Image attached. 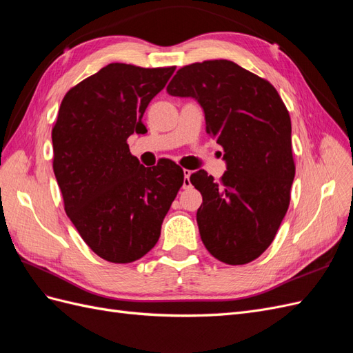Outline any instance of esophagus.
Segmentation results:
<instances>
[{"instance_id":"obj_1","label":"esophagus","mask_w":353,"mask_h":353,"mask_svg":"<svg viewBox=\"0 0 353 353\" xmlns=\"http://www.w3.org/2000/svg\"><path fill=\"white\" fill-rule=\"evenodd\" d=\"M184 181H183V188H190L191 187V183H190V175H191V170L188 169H184Z\"/></svg>"}]
</instances>
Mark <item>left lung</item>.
<instances>
[{
	"label": "left lung",
	"instance_id": "obj_1",
	"mask_svg": "<svg viewBox=\"0 0 353 353\" xmlns=\"http://www.w3.org/2000/svg\"><path fill=\"white\" fill-rule=\"evenodd\" d=\"M166 91L194 99L206 132L223 147L219 183L203 169L190 176L203 197L201 241L223 263H249L268 249L290 203L296 168L285 105L268 81L230 60L181 68Z\"/></svg>",
	"mask_w": 353,
	"mask_h": 353
}]
</instances>
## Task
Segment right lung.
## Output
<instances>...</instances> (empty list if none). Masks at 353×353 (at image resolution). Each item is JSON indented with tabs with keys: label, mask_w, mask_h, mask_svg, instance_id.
<instances>
[{
	"label": "right lung",
	"mask_w": 353,
	"mask_h": 353,
	"mask_svg": "<svg viewBox=\"0 0 353 353\" xmlns=\"http://www.w3.org/2000/svg\"><path fill=\"white\" fill-rule=\"evenodd\" d=\"M174 70L110 63L60 104L52 169L69 219L104 261L130 263L150 252L183 185V169L172 160L145 168L126 143L147 132L143 114Z\"/></svg>",
	"instance_id": "1"
}]
</instances>
